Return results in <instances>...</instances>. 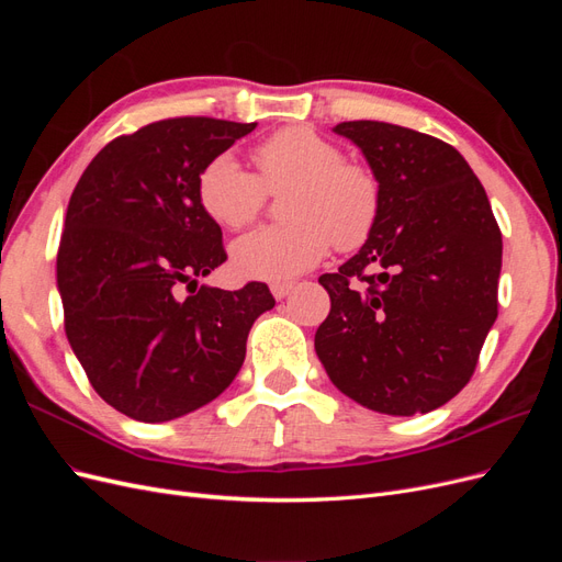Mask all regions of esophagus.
I'll use <instances>...</instances> for the list:
<instances>
[{
	"instance_id": "esophagus-1",
	"label": "esophagus",
	"mask_w": 562,
	"mask_h": 562,
	"mask_svg": "<svg viewBox=\"0 0 562 562\" xmlns=\"http://www.w3.org/2000/svg\"><path fill=\"white\" fill-rule=\"evenodd\" d=\"M269 288H271V295H274L277 300H283V297L291 295L293 283H271Z\"/></svg>"
}]
</instances>
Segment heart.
I'll return each mask as SVG.
<instances>
[{
    "label": "heart",
    "instance_id": "1",
    "mask_svg": "<svg viewBox=\"0 0 562 562\" xmlns=\"http://www.w3.org/2000/svg\"><path fill=\"white\" fill-rule=\"evenodd\" d=\"M252 161L258 176L223 151L196 182L203 211L225 229L248 227L267 194L285 192V223L234 241L232 267L239 277L288 281L316 267L330 246L347 252L370 239L382 211L380 180L328 138L304 126L283 128L252 149Z\"/></svg>",
    "mask_w": 562,
    "mask_h": 562
}]
</instances>
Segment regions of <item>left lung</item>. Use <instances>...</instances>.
<instances>
[{
  "mask_svg": "<svg viewBox=\"0 0 562 562\" xmlns=\"http://www.w3.org/2000/svg\"><path fill=\"white\" fill-rule=\"evenodd\" d=\"M382 187L363 248L318 283L330 314L314 347L333 384L370 411L411 417L467 386L497 318L502 232L459 151L405 126L342 122Z\"/></svg>",
  "mask_w": 562,
  "mask_h": 562,
  "instance_id": "8db88e82",
  "label": "left lung"
}]
</instances>
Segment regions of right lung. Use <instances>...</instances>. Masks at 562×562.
I'll use <instances>...</instances> for the list:
<instances>
[{
  "mask_svg": "<svg viewBox=\"0 0 562 562\" xmlns=\"http://www.w3.org/2000/svg\"><path fill=\"white\" fill-rule=\"evenodd\" d=\"M255 126L161 119L108 143L70 196L56 267L65 335L98 396L131 419L168 422L217 398L255 318L277 304L258 281L199 285L227 260L199 173Z\"/></svg>",
  "mask_w": 562,
  "mask_h": 562,
  "instance_id": "1",
  "label": "right lung"
}]
</instances>
